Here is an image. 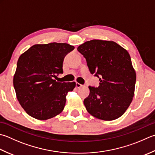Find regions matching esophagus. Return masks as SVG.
Returning <instances> with one entry per match:
<instances>
[{
  "label": "esophagus",
  "mask_w": 155,
  "mask_h": 155,
  "mask_svg": "<svg viewBox=\"0 0 155 155\" xmlns=\"http://www.w3.org/2000/svg\"><path fill=\"white\" fill-rule=\"evenodd\" d=\"M76 87H77V88H81L83 87V84H81L78 83H76Z\"/></svg>",
  "instance_id": "obj_1"
}]
</instances>
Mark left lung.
Masks as SVG:
<instances>
[{
  "instance_id": "1",
  "label": "left lung",
  "mask_w": 155,
  "mask_h": 155,
  "mask_svg": "<svg viewBox=\"0 0 155 155\" xmlns=\"http://www.w3.org/2000/svg\"><path fill=\"white\" fill-rule=\"evenodd\" d=\"M77 50L100 81L98 87L89 86L84 100L87 111L103 120L122 116L132 101L136 79L129 53L116 42L99 39L84 42Z\"/></svg>"
}]
</instances>
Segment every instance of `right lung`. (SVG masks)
<instances>
[{"label": "right lung", "instance_id": "obj_1", "mask_svg": "<svg viewBox=\"0 0 155 155\" xmlns=\"http://www.w3.org/2000/svg\"><path fill=\"white\" fill-rule=\"evenodd\" d=\"M74 47L64 43L35 44L21 54L13 78L17 98L30 116L45 120L64 110L66 96L74 82L58 83L54 79L63 73V61Z\"/></svg>", "mask_w": 155, "mask_h": 155}]
</instances>
